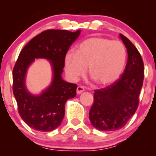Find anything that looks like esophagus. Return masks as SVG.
Wrapping results in <instances>:
<instances>
[{
	"label": "esophagus",
	"instance_id": "esophagus-1",
	"mask_svg": "<svg viewBox=\"0 0 156 156\" xmlns=\"http://www.w3.org/2000/svg\"><path fill=\"white\" fill-rule=\"evenodd\" d=\"M84 90H85L84 87H83V86H78V87H77L76 92H77V94H80V93L83 92Z\"/></svg>",
	"mask_w": 156,
	"mask_h": 156
}]
</instances>
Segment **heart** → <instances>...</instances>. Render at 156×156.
<instances>
[{
	"mask_svg": "<svg viewBox=\"0 0 156 156\" xmlns=\"http://www.w3.org/2000/svg\"><path fill=\"white\" fill-rule=\"evenodd\" d=\"M126 58V48L121 42L92 37L80 42L76 53H67L64 65L67 75L73 80L83 76L88 67L89 76L96 83L107 85L119 78Z\"/></svg>",
	"mask_w": 156,
	"mask_h": 156,
	"instance_id": "1",
	"label": "heart"
}]
</instances>
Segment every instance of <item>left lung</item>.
<instances>
[{
  "instance_id": "obj_1",
  "label": "left lung",
  "mask_w": 156,
  "mask_h": 156,
  "mask_svg": "<svg viewBox=\"0 0 156 156\" xmlns=\"http://www.w3.org/2000/svg\"><path fill=\"white\" fill-rule=\"evenodd\" d=\"M128 51V62L122 76L105 88L96 89L89 119L96 129L118 130L127 124L137 110L144 80V62L133 43L120 34Z\"/></svg>"
}]
</instances>
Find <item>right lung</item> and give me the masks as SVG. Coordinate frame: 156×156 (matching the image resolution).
I'll return each instance as SVG.
<instances>
[{
	"label": "right lung",
	"instance_id": "1",
	"mask_svg": "<svg viewBox=\"0 0 156 156\" xmlns=\"http://www.w3.org/2000/svg\"><path fill=\"white\" fill-rule=\"evenodd\" d=\"M80 31L48 29L36 36L20 53L12 71V89L20 116L29 127L48 132L59 126L64 117V105L76 95L77 85L64 81L62 73L69 47ZM37 58L51 61L54 79L51 87L40 96H32L24 86L27 67Z\"/></svg>",
	"mask_w": 156,
	"mask_h": 156
}]
</instances>
